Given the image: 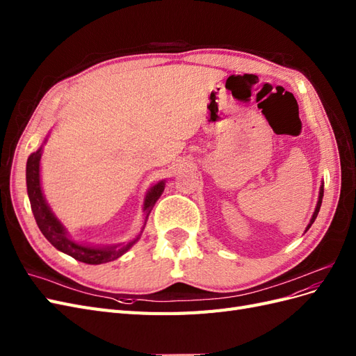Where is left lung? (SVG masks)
<instances>
[{
    "label": "left lung",
    "instance_id": "8db88e82",
    "mask_svg": "<svg viewBox=\"0 0 356 356\" xmlns=\"http://www.w3.org/2000/svg\"><path fill=\"white\" fill-rule=\"evenodd\" d=\"M322 197H324V182H322V186L319 187V197H318L316 208H315V212H314V215H312V218H310V221H309V224H307L306 232L310 229V225L315 222V220H316V217H318V212H319V209H321V203H322Z\"/></svg>",
    "mask_w": 356,
    "mask_h": 356
}]
</instances>
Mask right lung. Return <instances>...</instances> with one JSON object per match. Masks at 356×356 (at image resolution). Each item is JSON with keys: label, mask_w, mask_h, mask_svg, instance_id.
I'll list each match as a JSON object with an SVG mask.
<instances>
[{"label": "right lung", "mask_w": 356, "mask_h": 356, "mask_svg": "<svg viewBox=\"0 0 356 356\" xmlns=\"http://www.w3.org/2000/svg\"><path fill=\"white\" fill-rule=\"evenodd\" d=\"M50 135H47L42 141L41 147L37 152L32 153L28 157L26 161V190H28V197L31 202V209L34 213V218L37 221L38 229L41 233L44 234V238L59 250L60 252L71 255L75 260H79L86 264H104L108 261L117 260L118 257L126 254L131 248L141 238V233H139L136 238L127 243H113V245H89V243H81L75 242L70 238V234L55 213H53L51 208L44 197V193L41 188V174H40V165H41V156H42V147L46 145L47 139ZM165 190V179L159 181L152 188L147 191L145 199H144V215H145V222L148 220V215L152 212L153 207L156 204L157 199L161 196V193ZM145 225V224H144ZM144 229V227H143Z\"/></svg>", "instance_id": "add662e5"}]
</instances>
